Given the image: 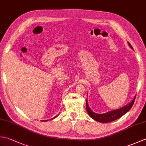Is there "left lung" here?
Masks as SVG:
<instances>
[{"label": "left lung", "instance_id": "obj_1", "mask_svg": "<svg viewBox=\"0 0 146 146\" xmlns=\"http://www.w3.org/2000/svg\"><path fill=\"white\" fill-rule=\"evenodd\" d=\"M127 43L129 46V47L132 49H134L132 48V46L131 45V44H130L129 42ZM87 96H88V94H87ZM135 98V95L130 103L127 104L126 105H125V106L119 108V109L111 110L110 111H108L107 113L100 114V113H97L94 112V111H93L90 109V108L88 104L87 98H86V111H87L88 115L92 119L95 120V121H97V122H101V123L111 122L118 119H119V118L123 116V115L125 114L127 112H128L129 110L131 109L133 104L134 103Z\"/></svg>", "mask_w": 146, "mask_h": 146}]
</instances>
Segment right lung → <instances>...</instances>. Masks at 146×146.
<instances>
[{"instance_id":"1","label":"right lung","mask_w":146,"mask_h":146,"mask_svg":"<svg viewBox=\"0 0 146 146\" xmlns=\"http://www.w3.org/2000/svg\"><path fill=\"white\" fill-rule=\"evenodd\" d=\"M58 116V115H56V117H54V118H52V119H50V120H52V119H55V118H56V117H57ZM46 121H48V120H42V122H46Z\"/></svg>"}]
</instances>
